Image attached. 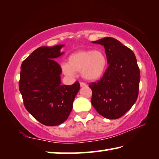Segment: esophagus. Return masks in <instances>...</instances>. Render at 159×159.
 Here are the masks:
<instances>
[{
	"label": "esophagus",
	"instance_id": "esophagus-1",
	"mask_svg": "<svg viewBox=\"0 0 159 159\" xmlns=\"http://www.w3.org/2000/svg\"><path fill=\"white\" fill-rule=\"evenodd\" d=\"M80 87H84V86H86V84L83 82H80Z\"/></svg>",
	"mask_w": 159,
	"mask_h": 159
}]
</instances>
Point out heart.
Returning <instances> with one entry per match:
<instances>
[{
	"label": "heart",
	"instance_id": "1",
	"mask_svg": "<svg viewBox=\"0 0 159 159\" xmlns=\"http://www.w3.org/2000/svg\"><path fill=\"white\" fill-rule=\"evenodd\" d=\"M107 58L100 50H79L69 55L68 63L61 64L63 73L73 77L80 71L85 80L95 81L103 76L107 67Z\"/></svg>",
	"mask_w": 159,
	"mask_h": 159
}]
</instances>
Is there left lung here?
<instances>
[{"mask_svg": "<svg viewBox=\"0 0 159 159\" xmlns=\"http://www.w3.org/2000/svg\"><path fill=\"white\" fill-rule=\"evenodd\" d=\"M93 43L104 47L109 66L100 80L89 84L93 92L91 103L102 116L117 119L129 111L138 99L140 73L135 55L114 38Z\"/></svg>", "mask_w": 159, "mask_h": 159, "instance_id": "left-lung-1", "label": "left lung"}]
</instances>
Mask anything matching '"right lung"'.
Instances as JSON below:
<instances>
[{
    "mask_svg": "<svg viewBox=\"0 0 159 159\" xmlns=\"http://www.w3.org/2000/svg\"><path fill=\"white\" fill-rule=\"evenodd\" d=\"M64 45L37 48L21 66L20 91L26 109L42 124L60 125L68 118L80 90L78 81L61 85V69L55 60Z\"/></svg>",
    "mask_w": 159,
    "mask_h": 159,
    "instance_id": "add662e5",
    "label": "right lung"
}]
</instances>
